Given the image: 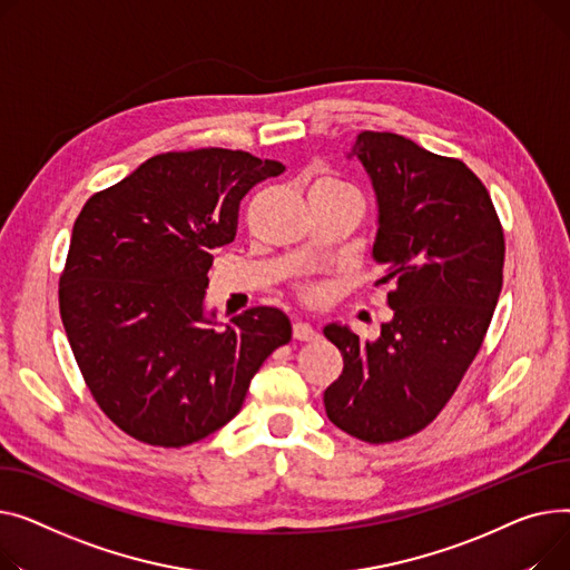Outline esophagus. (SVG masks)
<instances>
[{"instance_id": "1", "label": "esophagus", "mask_w": 570, "mask_h": 570, "mask_svg": "<svg viewBox=\"0 0 570 570\" xmlns=\"http://www.w3.org/2000/svg\"><path fill=\"white\" fill-rule=\"evenodd\" d=\"M294 338L296 341H315L317 338V328L311 326L308 322H294Z\"/></svg>"}]
</instances>
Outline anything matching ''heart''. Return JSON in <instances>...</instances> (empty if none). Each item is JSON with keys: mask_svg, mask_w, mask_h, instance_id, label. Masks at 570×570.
Returning a JSON list of instances; mask_svg holds the SVG:
<instances>
[{"mask_svg": "<svg viewBox=\"0 0 570 570\" xmlns=\"http://www.w3.org/2000/svg\"><path fill=\"white\" fill-rule=\"evenodd\" d=\"M304 296H306L308 301H317V298L324 296V289L317 287V285H308V287H304Z\"/></svg>", "mask_w": 570, "mask_h": 570, "instance_id": "obj_1", "label": "heart"}]
</instances>
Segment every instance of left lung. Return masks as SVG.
I'll list each match as a JSON object with an SVG mask.
<instances>
[{
  "mask_svg": "<svg viewBox=\"0 0 570 570\" xmlns=\"http://www.w3.org/2000/svg\"><path fill=\"white\" fill-rule=\"evenodd\" d=\"M356 158L377 199L373 259L393 317L377 341L331 322L343 373L326 416L371 444L410 438L442 412L474 361L501 292L504 232L490 193L462 160L395 132L361 130Z\"/></svg>",
  "mask_w": 570,
  "mask_h": 570,
  "instance_id": "left-lung-1",
  "label": "left lung"
}]
</instances>
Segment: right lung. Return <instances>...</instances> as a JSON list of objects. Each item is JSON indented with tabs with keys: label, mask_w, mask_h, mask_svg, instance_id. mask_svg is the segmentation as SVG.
<instances>
[{
	"label": "right lung",
	"mask_w": 570,
	"mask_h": 570,
	"mask_svg": "<svg viewBox=\"0 0 570 570\" xmlns=\"http://www.w3.org/2000/svg\"><path fill=\"white\" fill-rule=\"evenodd\" d=\"M283 170L216 147L158 154L76 218L59 313L94 400L130 438L165 449L209 438L289 343L278 308L220 326L205 304L212 250L234 242L244 195Z\"/></svg>",
	"instance_id": "add662e5"
}]
</instances>
